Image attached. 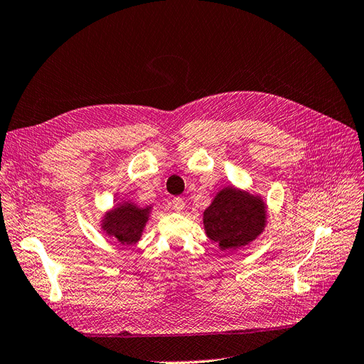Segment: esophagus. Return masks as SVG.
<instances>
[{"mask_svg": "<svg viewBox=\"0 0 364 364\" xmlns=\"http://www.w3.org/2000/svg\"><path fill=\"white\" fill-rule=\"evenodd\" d=\"M172 208L175 210V212H183V210H184V201H183V198H173L172 199Z\"/></svg>", "mask_w": 364, "mask_h": 364, "instance_id": "34e87169", "label": "esophagus"}]
</instances>
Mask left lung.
Masks as SVG:
<instances>
[{"instance_id":"obj_1","label":"left lung","mask_w":364,"mask_h":364,"mask_svg":"<svg viewBox=\"0 0 364 364\" xmlns=\"http://www.w3.org/2000/svg\"><path fill=\"white\" fill-rule=\"evenodd\" d=\"M204 228L222 251H234L255 240L266 227V204L262 196L224 187L205 210Z\"/></svg>"}]
</instances>
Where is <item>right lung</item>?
<instances>
[{
    "mask_svg": "<svg viewBox=\"0 0 364 364\" xmlns=\"http://www.w3.org/2000/svg\"><path fill=\"white\" fill-rule=\"evenodd\" d=\"M149 213L151 207L142 208L134 203H121L104 215L101 228L121 245H134L142 237Z\"/></svg>",
    "mask_w": 364,
    "mask_h": 364,
    "instance_id": "1",
    "label": "right lung"
}]
</instances>
